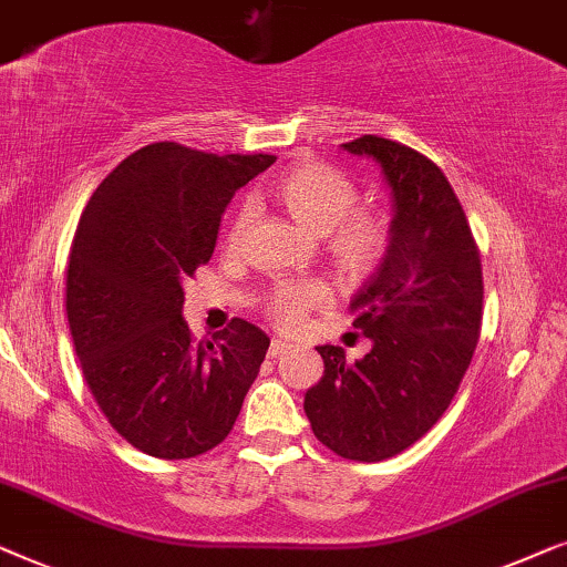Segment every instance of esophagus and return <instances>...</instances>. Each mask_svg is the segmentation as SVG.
<instances>
[{
  "mask_svg": "<svg viewBox=\"0 0 567 567\" xmlns=\"http://www.w3.org/2000/svg\"><path fill=\"white\" fill-rule=\"evenodd\" d=\"M287 347H290V344H287V341L272 339V344H269V357H280Z\"/></svg>",
  "mask_w": 567,
  "mask_h": 567,
  "instance_id": "obj_1",
  "label": "esophagus"
}]
</instances>
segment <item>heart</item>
I'll return each mask as SVG.
<instances>
[{"label": "heart", "instance_id": "b5f03b06", "mask_svg": "<svg viewBox=\"0 0 567 567\" xmlns=\"http://www.w3.org/2000/svg\"><path fill=\"white\" fill-rule=\"evenodd\" d=\"M272 195L277 205L300 228L326 238V251L333 265L347 277H364L380 265L388 249V226L380 215L352 210L357 205V187L344 172L318 162H302L287 169L275 182ZM251 213L241 210L230 223L228 244L241 241ZM326 290L316 282H287L269 292L267 313L275 323L290 329L300 321L302 310L321 306Z\"/></svg>", "mask_w": 567, "mask_h": 567}]
</instances>
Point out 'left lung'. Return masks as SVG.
<instances>
[{"instance_id": "left-lung-1", "label": "left lung", "mask_w": 567, "mask_h": 567, "mask_svg": "<svg viewBox=\"0 0 567 567\" xmlns=\"http://www.w3.org/2000/svg\"><path fill=\"white\" fill-rule=\"evenodd\" d=\"M341 148L380 166L393 220L385 257L349 302L372 349L347 362L341 347H316L323 378L302 409L329 450L380 462L421 440L457 393L481 337L483 269L440 166L378 135Z\"/></svg>"}]
</instances>
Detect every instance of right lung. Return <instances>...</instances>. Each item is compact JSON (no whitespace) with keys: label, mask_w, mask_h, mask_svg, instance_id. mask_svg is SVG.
Wrapping results in <instances>:
<instances>
[{"label":"right lung","mask_w":567,"mask_h":567,"mask_svg":"<svg viewBox=\"0 0 567 567\" xmlns=\"http://www.w3.org/2000/svg\"><path fill=\"white\" fill-rule=\"evenodd\" d=\"M272 164L151 143L79 218L66 272L76 357L115 432L151 457H197L226 440L265 362L269 337L244 318L195 344L182 285L210 261L236 189Z\"/></svg>","instance_id":"obj_1"}]
</instances>
